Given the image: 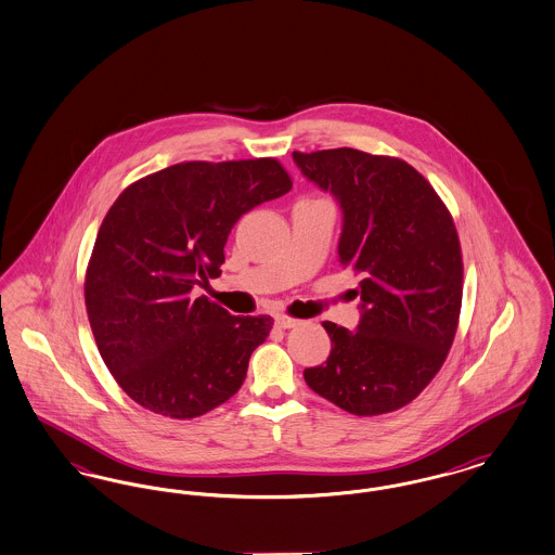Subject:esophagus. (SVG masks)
<instances>
[{"label":"esophagus","mask_w":555,"mask_h":555,"mask_svg":"<svg viewBox=\"0 0 555 555\" xmlns=\"http://www.w3.org/2000/svg\"><path fill=\"white\" fill-rule=\"evenodd\" d=\"M274 324H276V328H283V331H287V328L297 326V324H299V320H295V318H288V315H276V318H274Z\"/></svg>","instance_id":"esophagus-1"}]
</instances>
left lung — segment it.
<instances>
[{"mask_svg": "<svg viewBox=\"0 0 555 555\" xmlns=\"http://www.w3.org/2000/svg\"><path fill=\"white\" fill-rule=\"evenodd\" d=\"M306 178L343 210L338 260L356 272V333L324 322L333 349L308 367L311 390L372 417L417 399L452 347L463 304L454 221L417 169L356 149L293 153Z\"/></svg>", "mask_w": 555, "mask_h": 555, "instance_id": "obj_1", "label": "left lung"}]
</instances>
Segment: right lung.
<instances>
[{"instance_id": "add662e5", "label": "right lung", "mask_w": 555, "mask_h": 555, "mask_svg": "<svg viewBox=\"0 0 555 555\" xmlns=\"http://www.w3.org/2000/svg\"><path fill=\"white\" fill-rule=\"evenodd\" d=\"M293 188L276 158L190 160L138 179L92 247L85 301L121 390L171 420L199 417L244 384L270 315H231L192 288L221 274L233 224Z\"/></svg>"}]
</instances>
